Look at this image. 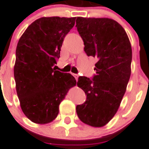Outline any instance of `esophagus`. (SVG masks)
Instances as JSON below:
<instances>
[{
	"label": "esophagus",
	"mask_w": 149,
	"mask_h": 149,
	"mask_svg": "<svg viewBox=\"0 0 149 149\" xmlns=\"http://www.w3.org/2000/svg\"><path fill=\"white\" fill-rule=\"evenodd\" d=\"M73 76L75 77V79H76V81H78V78H79V76H78L77 74H73Z\"/></svg>",
	"instance_id": "34e87169"
}]
</instances>
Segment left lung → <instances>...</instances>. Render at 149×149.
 Returning <instances> with one entry per match:
<instances>
[{"mask_svg":"<svg viewBox=\"0 0 149 149\" xmlns=\"http://www.w3.org/2000/svg\"><path fill=\"white\" fill-rule=\"evenodd\" d=\"M76 27L87 55L98 60L93 79L79 77L77 86L87 100L76 106V113L83 123L101 127L115 115L126 92L131 76V43L123 28L109 18L78 17Z\"/></svg>","mask_w":149,"mask_h":149,"instance_id":"1","label":"left lung"}]
</instances>
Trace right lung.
<instances>
[{"mask_svg":"<svg viewBox=\"0 0 149 149\" xmlns=\"http://www.w3.org/2000/svg\"><path fill=\"white\" fill-rule=\"evenodd\" d=\"M75 20L76 17H41L26 29L18 41L14 67L17 94L24 115L35 123L54 120L61 101L76 84L71 74L54 68Z\"/></svg>","mask_w":149,"mask_h":149,"instance_id":"1","label":"right lung"}]
</instances>
